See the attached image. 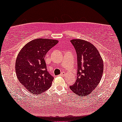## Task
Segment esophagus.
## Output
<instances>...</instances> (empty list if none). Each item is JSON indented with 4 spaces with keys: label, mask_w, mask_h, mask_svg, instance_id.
<instances>
[{
    "label": "esophagus",
    "mask_w": 122,
    "mask_h": 122,
    "mask_svg": "<svg viewBox=\"0 0 122 122\" xmlns=\"http://www.w3.org/2000/svg\"><path fill=\"white\" fill-rule=\"evenodd\" d=\"M63 75H64V74H63V73H61L60 74V76H63Z\"/></svg>",
    "instance_id": "obj_1"
}]
</instances>
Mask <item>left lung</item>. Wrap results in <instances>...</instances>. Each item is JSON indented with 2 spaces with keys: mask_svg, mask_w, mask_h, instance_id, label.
Returning a JSON list of instances; mask_svg holds the SVG:
<instances>
[{
  "mask_svg": "<svg viewBox=\"0 0 122 122\" xmlns=\"http://www.w3.org/2000/svg\"><path fill=\"white\" fill-rule=\"evenodd\" d=\"M77 55V78L71 90L79 96L89 94L97 87L102 79L104 64L99 51L94 46L86 41H71Z\"/></svg>",
  "mask_w": 122,
  "mask_h": 122,
  "instance_id": "1",
  "label": "left lung"
}]
</instances>
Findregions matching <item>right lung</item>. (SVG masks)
I'll return each mask as SVG.
<instances>
[{
    "label": "right lung",
    "mask_w": 122,
    "mask_h": 122,
    "mask_svg": "<svg viewBox=\"0 0 122 122\" xmlns=\"http://www.w3.org/2000/svg\"><path fill=\"white\" fill-rule=\"evenodd\" d=\"M57 43V40L37 38L24 46L17 56V78L31 93L41 94L51 86L54 78L48 73L44 57Z\"/></svg>",
    "instance_id": "add662e5"
}]
</instances>
